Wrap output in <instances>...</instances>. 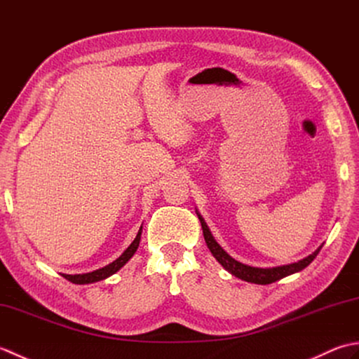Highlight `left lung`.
Returning <instances> with one entry per match:
<instances>
[{
	"label": "left lung",
	"instance_id": "1",
	"mask_svg": "<svg viewBox=\"0 0 359 359\" xmlns=\"http://www.w3.org/2000/svg\"><path fill=\"white\" fill-rule=\"evenodd\" d=\"M196 212H197V217H199L201 224H202L203 238H205V242H207V245L211 251V255L216 257V261L220 265H222L228 273H231L233 276L239 278L242 280L251 282V284L266 285V284H271V282H276V280L285 278V276H290V274L304 270L307 265L311 264V261H313V259L318 256V253L321 251V248L324 245V243H323V245H319L313 251V253L309 255L307 257L301 259V261H297V262L288 264V265L271 266V269H259V266H251V265L236 261V259H233L230 255H228L226 251L216 242V239L212 238L210 228H208L207 222H205V219L201 216V212L197 210H196Z\"/></svg>",
	"mask_w": 359,
	"mask_h": 359
}]
</instances>
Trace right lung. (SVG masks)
Instances as JSON below:
<instances>
[{
  "instance_id": "1",
  "label": "right lung",
  "mask_w": 359,
  "mask_h": 359,
  "mask_svg": "<svg viewBox=\"0 0 359 359\" xmlns=\"http://www.w3.org/2000/svg\"><path fill=\"white\" fill-rule=\"evenodd\" d=\"M142 228L139 233H137L135 239L131 242V245H129L123 253H121L116 261L111 262L109 265L103 266V269H98V270H94L90 273H83V274H63V278H66L67 280H71L72 284H93V282H98V280H103L106 278L112 276L114 273H117L121 266H123L129 259H131L134 256V253L137 251V248H139L140 245V238H142Z\"/></svg>"
}]
</instances>
